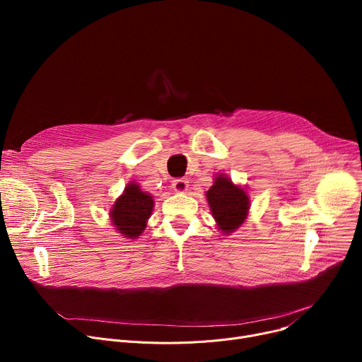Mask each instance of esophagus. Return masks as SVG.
I'll list each match as a JSON object with an SVG mask.
<instances>
[{
  "instance_id": "obj_1",
  "label": "esophagus",
  "mask_w": 362,
  "mask_h": 362,
  "mask_svg": "<svg viewBox=\"0 0 362 362\" xmlns=\"http://www.w3.org/2000/svg\"><path fill=\"white\" fill-rule=\"evenodd\" d=\"M171 186H173V189L176 192H185L187 186H189V180L185 179V177H180V179H175L173 183H171Z\"/></svg>"
}]
</instances>
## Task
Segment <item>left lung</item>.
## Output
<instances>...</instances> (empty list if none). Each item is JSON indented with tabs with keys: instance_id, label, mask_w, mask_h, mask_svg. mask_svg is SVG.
<instances>
[{
	"instance_id": "1",
	"label": "left lung",
	"mask_w": 362,
	"mask_h": 362,
	"mask_svg": "<svg viewBox=\"0 0 362 362\" xmlns=\"http://www.w3.org/2000/svg\"><path fill=\"white\" fill-rule=\"evenodd\" d=\"M213 216L224 233H232L243 223L250 210V199L243 189L235 186L229 179L218 176L206 192Z\"/></svg>"
}]
</instances>
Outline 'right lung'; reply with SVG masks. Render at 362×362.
<instances>
[{"label": "right lung", "mask_w": 362, "mask_h": 362, "mask_svg": "<svg viewBox=\"0 0 362 362\" xmlns=\"http://www.w3.org/2000/svg\"><path fill=\"white\" fill-rule=\"evenodd\" d=\"M152 206H154L152 197L142 192L138 185L130 183L112 206V224L117 227L120 233L126 235V238H136L145 230Z\"/></svg>", "instance_id": "right-lung-1"}]
</instances>
